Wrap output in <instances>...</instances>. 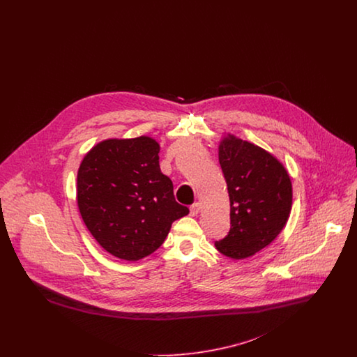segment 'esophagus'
Returning <instances> with one entry per match:
<instances>
[{"label":"esophagus","instance_id":"34e87169","mask_svg":"<svg viewBox=\"0 0 357 357\" xmlns=\"http://www.w3.org/2000/svg\"><path fill=\"white\" fill-rule=\"evenodd\" d=\"M199 211H201V204H194L190 207V214H191V217H197V215L199 214Z\"/></svg>","mask_w":357,"mask_h":357}]
</instances>
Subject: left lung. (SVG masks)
Returning a JSON list of instances; mask_svg holds the SVG:
<instances>
[{"label":"left lung","mask_w":357,"mask_h":357,"mask_svg":"<svg viewBox=\"0 0 357 357\" xmlns=\"http://www.w3.org/2000/svg\"><path fill=\"white\" fill-rule=\"evenodd\" d=\"M218 159L230 199V231L217 250L243 259L271 245L290 215L293 190L284 163L233 134L222 136Z\"/></svg>","instance_id":"1"}]
</instances>
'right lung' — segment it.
<instances>
[{
  "label": "right lung",
  "mask_w": 357,
  "mask_h": 357,
  "mask_svg": "<svg viewBox=\"0 0 357 357\" xmlns=\"http://www.w3.org/2000/svg\"><path fill=\"white\" fill-rule=\"evenodd\" d=\"M159 143L151 136L111 137L85 153L76 199L92 237L105 252L139 261L160 248L172 222L188 214L160 171Z\"/></svg>",
  "instance_id": "obj_1"
}]
</instances>
